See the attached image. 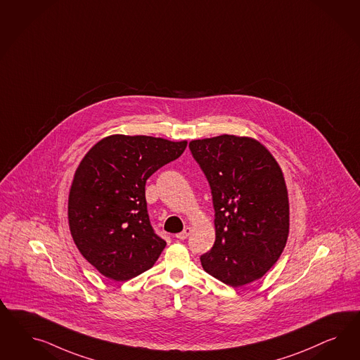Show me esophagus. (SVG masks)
I'll list each match as a JSON object with an SVG mask.
<instances>
[{
	"instance_id": "obj_1",
	"label": "esophagus",
	"mask_w": 360,
	"mask_h": 360,
	"mask_svg": "<svg viewBox=\"0 0 360 360\" xmlns=\"http://www.w3.org/2000/svg\"><path fill=\"white\" fill-rule=\"evenodd\" d=\"M190 233H191V229H190V227H186L182 232L176 233V235H175V238H176V239L185 240Z\"/></svg>"
}]
</instances>
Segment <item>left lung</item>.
I'll use <instances>...</instances> for the list:
<instances>
[{"mask_svg": "<svg viewBox=\"0 0 360 360\" xmlns=\"http://www.w3.org/2000/svg\"><path fill=\"white\" fill-rule=\"evenodd\" d=\"M188 148L211 187L215 243L200 256L206 272L233 288L262 278L281 256L289 235L283 172L251 137L221 134Z\"/></svg>", "mask_w": 360, "mask_h": 360, "instance_id": "left-lung-1", "label": "left lung"}]
</instances>
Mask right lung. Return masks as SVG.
<instances>
[{
  "label": "right lung",
  "mask_w": 360,
  "mask_h": 360,
  "mask_svg": "<svg viewBox=\"0 0 360 360\" xmlns=\"http://www.w3.org/2000/svg\"><path fill=\"white\" fill-rule=\"evenodd\" d=\"M187 141L113 134L77 166L68 195V224L77 250L103 276L127 281L150 269L166 241L153 229L145 185L185 152Z\"/></svg>",
  "instance_id": "add662e5"
}]
</instances>
